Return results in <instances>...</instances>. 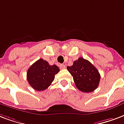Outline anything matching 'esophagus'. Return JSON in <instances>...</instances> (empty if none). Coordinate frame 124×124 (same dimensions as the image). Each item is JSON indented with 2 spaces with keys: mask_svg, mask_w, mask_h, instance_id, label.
I'll return each instance as SVG.
<instances>
[{
  "mask_svg": "<svg viewBox=\"0 0 124 124\" xmlns=\"http://www.w3.org/2000/svg\"><path fill=\"white\" fill-rule=\"evenodd\" d=\"M59 66H60V69H64L65 68H66V66L64 64H60Z\"/></svg>",
  "mask_w": 124,
  "mask_h": 124,
  "instance_id": "esophagus-1",
  "label": "esophagus"
}]
</instances>
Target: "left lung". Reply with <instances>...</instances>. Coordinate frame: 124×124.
<instances>
[{
    "label": "left lung",
    "mask_w": 124,
    "mask_h": 124,
    "mask_svg": "<svg viewBox=\"0 0 124 124\" xmlns=\"http://www.w3.org/2000/svg\"><path fill=\"white\" fill-rule=\"evenodd\" d=\"M73 76L76 86L84 93H90L95 90L99 84L101 76L98 70L87 60L79 58L73 65L67 67Z\"/></svg>",
    "instance_id": "8db88e82"
}]
</instances>
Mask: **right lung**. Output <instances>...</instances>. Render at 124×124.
<instances>
[{
  "label": "right lung",
  "instance_id": "right-lung-1",
  "mask_svg": "<svg viewBox=\"0 0 124 124\" xmlns=\"http://www.w3.org/2000/svg\"><path fill=\"white\" fill-rule=\"evenodd\" d=\"M59 71V68L56 65L50 66L47 61L41 58L33 64L27 70V81L35 90H45L54 81L55 75Z\"/></svg>",
  "mask_w": 124,
  "mask_h": 124
}]
</instances>
